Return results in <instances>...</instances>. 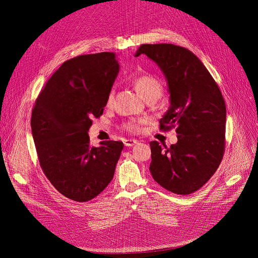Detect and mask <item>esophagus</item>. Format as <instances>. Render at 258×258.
Returning <instances> with one entry per match:
<instances>
[{
	"mask_svg": "<svg viewBox=\"0 0 258 258\" xmlns=\"http://www.w3.org/2000/svg\"><path fill=\"white\" fill-rule=\"evenodd\" d=\"M123 143H124L125 146L131 147V146H133V145H135V144L137 143V140H134V139H124Z\"/></svg>",
	"mask_w": 258,
	"mask_h": 258,
	"instance_id": "34e87169",
	"label": "esophagus"
}]
</instances>
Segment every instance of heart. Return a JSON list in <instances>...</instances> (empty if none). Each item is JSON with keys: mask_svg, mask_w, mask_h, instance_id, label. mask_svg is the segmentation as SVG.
<instances>
[{"mask_svg": "<svg viewBox=\"0 0 258 258\" xmlns=\"http://www.w3.org/2000/svg\"><path fill=\"white\" fill-rule=\"evenodd\" d=\"M131 84L134 89L137 91L142 98L145 100L150 99H158L161 97L162 93H163V83L152 75V74H141L138 76H135L131 79ZM115 91L112 89L107 94L106 97V105H111L114 100ZM146 123V119L142 118H131L125 121L122 127L130 133H139L142 128V125Z\"/></svg>", "mask_w": 258, "mask_h": 258, "instance_id": "1", "label": "heart"}]
</instances>
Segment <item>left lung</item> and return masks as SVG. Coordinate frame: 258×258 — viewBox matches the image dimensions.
I'll return each mask as SVG.
<instances>
[{"instance_id": "left-lung-1", "label": "left lung", "mask_w": 258, "mask_h": 258, "mask_svg": "<svg viewBox=\"0 0 258 258\" xmlns=\"http://www.w3.org/2000/svg\"><path fill=\"white\" fill-rule=\"evenodd\" d=\"M164 73L170 106L160 120L161 131L175 127L178 142L162 147L150 143L154 180L177 195H190L203 187L219 168L225 153L226 103L206 67L184 47L172 44L141 45Z\"/></svg>"}]
</instances>
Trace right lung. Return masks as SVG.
<instances>
[{"label": "right lung", "instance_id": "add662e5", "mask_svg": "<svg viewBox=\"0 0 258 258\" xmlns=\"http://www.w3.org/2000/svg\"><path fill=\"white\" fill-rule=\"evenodd\" d=\"M119 71L112 52L85 54L64 61L32 108L31 130L47 179L75 202L97 197L114 177L123 150L120 141L90 144L88 131L99 118Z\"/></svg>", "mask_w": 258, "mask_h": 258}]
</instances>
